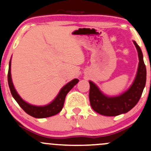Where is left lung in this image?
Wrapping results in <instances>:
<instances>
[{
	"instance_id": "obj_1",
	"label": "left lung",
	"mask_w": 151,
	"mask_h": 151,
	"mask_svg": "<svg viewBox=\"0 0 151 151\" xmlns=\"http://www.w3.org/2000/svg\"><path fill=\"white\" fill-rule=\"evenodd\" d=\"M134 44L138 52L139 66L134 82L126 92L119 96L109 98L104 96L92 82H89L90 103L97 113L105 116H116L129 112L139 101L145 86L146 67L140 47L134 41Z\"/></svg>"
}]
</instances>
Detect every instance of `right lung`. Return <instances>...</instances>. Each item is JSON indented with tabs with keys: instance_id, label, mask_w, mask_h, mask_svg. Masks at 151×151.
I'll return each mask as SVG.
<instances>
[{
	"instance_id": "add662e5",
	"label": "right lung",
	"mask_w": 151,
	"mask_h": 151,
	"mask_svg": "<svg viewBox=\"0 0 151 151\" xmlns=\"http://www.w3.org/2000/svg\"><path fill=\"white\" fill-rule=\"evenodd\" d=\"M79 82V80L74 79L71 80V82L66 84L60 91L58 96L55 99L50 103V104L45 106H33L25 102V101L20 98L17 93L16 92L14 87L13 83L12 81V77H11V60L9 62V67L8 71V83L9 86L11 93H12V96L14 98L18 104L21 106L22 109L26 112L27 114L30 115V116L34 117L36 118H44L51 117L52 115H56L63 109V104H64L65 98H66L67 93L71 90V88L74 86Z\"/></svg>"
}]
</instances>
